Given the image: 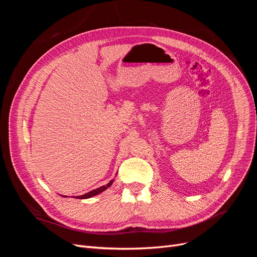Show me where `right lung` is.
<instances>
[{
	"label": "right lung",
	"instance_id": "1",
	"mask_svg": "<svg viewBox=\"0 0 257 257\" xmlns=\"http://www.w3.org/2000/svg\"><path fill=\"white\" fill-rule=\"evenodd\" d=\"M112 182H113V180H111L109 183L106 184V185H104V186H100V188H98V189H95V190H93V191H91V192H89V193H87V194H84V195H81V196H76V198L85 199V198H90V197L95 196V195H97V194L102 193L103 191H105V190H107L108 188H109V186L112 184Z\"/></svg>",
	"mask_w": 257,
	"mask_h": 257
}]
</instances>
